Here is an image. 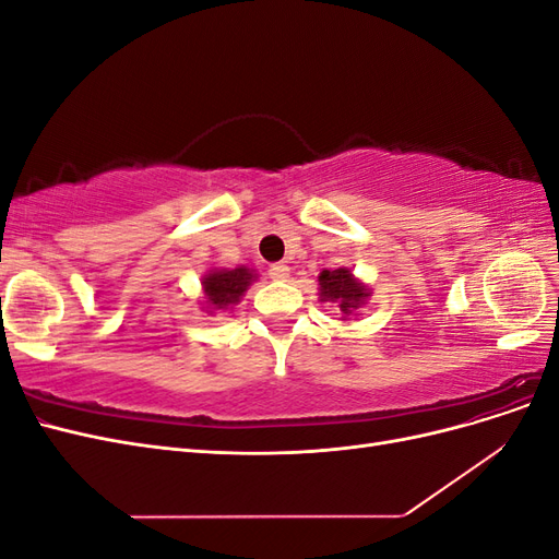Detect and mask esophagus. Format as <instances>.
Wrapping results in <instances>:
<instances>
[{
	"label": "esophagus",
	"mask_w": 559,
	"mask_h": 559,
	"mask_svg": "<svg viewBox=\"0 0 559 559\" xmlns=\"http://www.w3.org/2000/svg\"><path fill=\"white\" fill-rule=\"evenodd\" d=\"M267 275L273 277L275 282H286V280H289V275H292V270H289V265H284V263H273V265H270V270H267Z\"/></svg>",
	"instance_id": "34e87169"
}]
</instances>
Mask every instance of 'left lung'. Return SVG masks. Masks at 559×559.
<instances>
[{"label": "left lung", "mask_w": 559, "mask_h": 559, "mask_svg": "<svg viewBox=\"0 0 559 559\" xmlns=\"http://www.w3.org/2000/svg\"><path fill=\"white\" fill-rule=\"evenodd\" d=\"M319 300L333 302L335 310L341 312L343 321L357 314L366 300L373 294V289L366 282H361L349 267H335V270H321L319 277Z\"/></svg>", "instance_id": "8db88e82"}]
</instances>
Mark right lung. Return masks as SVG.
<instances>
[{
    "label": "right lung",
    "instance_id": "add662e5",
    "mask_svg": "<svg viewBox=\"0 0 559 559\" xmlns=\"http://www.w3.org/2000/svg\"><path fill=\"white\" fill-rule=\"evenodd\" d=\"M257 280H259L257 270L247 267V265L210 267L207 273L202 275V282H200L202 284V300H200L202 312L216 314V312L233 310L247 294L251 282H257Z\"/></svg>",
    "mask_w": 559,
    "mask_h": 559
}]
</instances>
